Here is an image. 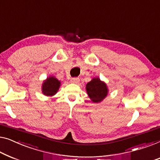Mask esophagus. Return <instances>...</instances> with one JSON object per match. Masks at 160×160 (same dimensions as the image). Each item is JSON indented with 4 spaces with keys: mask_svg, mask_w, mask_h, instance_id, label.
Wrapping results in <instances>:
<instances>
[{
    "mask_svg": "<svg viewBox=\"0 0 160 160\" xmlns=\"http://www.w3.org/2000/svg\"><path fill=\"white\" fill-rule=\"evenodd\" d=\"M72 83H74V84H78V82H80V79L78 78H72L70 80Z\"/></svg>",
    "mask_w": 160,
    "mask_h": 160,
    "instance_id": "34e87169",
    "label": "esophagus"
}]
</instances>
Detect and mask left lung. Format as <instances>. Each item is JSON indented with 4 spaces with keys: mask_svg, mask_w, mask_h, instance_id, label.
<instances>
[{
    "mask_svg": "<svg viewBox=\"0 0 160 160\" xmlns=\"http://www.w3.org/2000/svg\"><path fill=\"white\" fill-rule=\"evenodd\" d=\"M86 91L90 98L94 103L101 102L107 95V85L99 78H93L86 85Z\"/></svg>",
    "mask_w": 160,
    "mask_h": 160,
    "instance_id": "obj_1",
    "label": "left lung"
}]
</instances>
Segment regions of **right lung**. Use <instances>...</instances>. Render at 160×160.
Wrapping results in <instances>:
<instances>
[{"label":"right lung","instance_id":"obj_1","mask_svg":"<svg viewBox=\"0 0 160 160\" xmlns=\"http://www.w3.org/2000/svg\"><path fill=\"white\" fill-rule=\"evenodd\" d=\"M59 86L60 81H58L57 78L53 77L48 78L42 84V93L46 96L54 95L59 88Z\"/></svg>","mask_w":160,"mask_h":160}]
</instances>
